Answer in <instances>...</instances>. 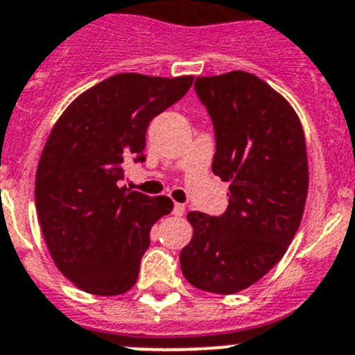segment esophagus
I'll list each match as a JSON object with an SVG mask.
<instances>
[{
  "label": "esophagus",
  "instance_id": "34e87169",
  "mask_svg": "<svg viewBox=\"0 0 355 355\" xmlns=\"http://www.w3.org/2000/svg\"><path fill=\"white\" fill-rule=\"evenodd\" d=\"M172 213H174L175 216H181V214L184 213V204L175 202V204H174V209H172Z\"/></svg>",
  "mask_w": 355,
  "mask_h": 355
}]
</instances>
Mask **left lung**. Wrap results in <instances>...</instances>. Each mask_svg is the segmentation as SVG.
<instances>
[{
    "mask_svg": "<svg viewBox=\"0 0 355 355\" xmlns=\"http://www.w3.org/2000/svg\"><path fill=\"white\" fill-rule=\"evenodd\" d=\"M216 151L213 172L230 183L220 216L191 211V241L181 250L184 278L214 294L259 282L297 232L308 193V158L297 114L284 96L248 71L197 77Z\"/></svg>",
    "mask_w": 355,
    "mask_h": 355,
    "instance_id": "1",
    "label": "left lung"
}]
</instances>
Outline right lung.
<instances>
[{
  "mask_svg": "<svg viewBox=\"0 0 355 355\" xmlns=\"http://www.w3.org/2000/svg\"><path fill=\"white\" fill-rule=\"evenodd\" d=\"M191 83L118 73L84 91L52 128L35 181L37 213L52 260L83 291L119 295L137 282L153 223L172 200L121 187L123 167L146 162L149 123Z\"/></svg>",
  "mask_w": 355,
  "mask_h": 355,
  "instance_id": "add662e5",
  "label": "right lung"
}]
</instances>
